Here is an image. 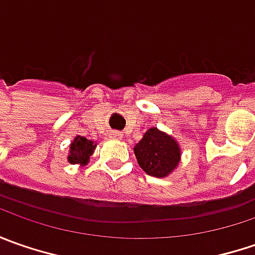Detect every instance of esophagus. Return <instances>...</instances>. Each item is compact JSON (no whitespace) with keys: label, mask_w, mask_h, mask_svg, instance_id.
<instances>
[{"label":"esophagus","mask_w":255,"mask_h":255,"mask_svg":"<svg viewBox=\"0 0 255 255\" xmlns=\"http://www.w3.org/2000/svg\"><path fill=\"white\" fill-rule=\"evenodd\" d=\"M113 136H115V137H122V133H121V132H113Z\"/></svg>","instance_id":"1"}]
</instances>
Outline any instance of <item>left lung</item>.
Returning a JSON list of instances; mask_svg holds the SVG:
<instances>
[{"instance_id":"1","label":"left lung","mask_w":255,"mask_h":255,"mask_svg":"<svg viewBox=\"0 0 255 255\" xmlns=\"http://www.w3.org/2000/svg\"><path fill=\"white\" fill-rule=\"evenodd\" d=\"M139 166L153 177H166L180 162V146L174 137L152 128L134 147Z\"/></svg>"}]
</instances>
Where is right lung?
<instances>
[{
  "label": "right lung",
  "instance_id": "1",
  "mask_svg": "<svg viewBox=\"0 0 255 255\" xmlns=\"http://www.w3.org/2000/svg\"><path fill=\"white\" fill-rule=\"evenodd\" d=\"M95 147H96V143H93L92 140H88L84 136H76L74 142L69 146L68 162L71 164L85 166L89 162V157L92 156Z\"/></svg>",
  "mask_w": 255,
  "mask_h": 255
}]
</instances>
